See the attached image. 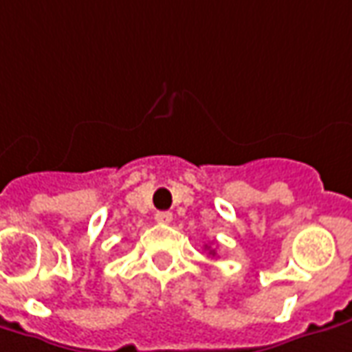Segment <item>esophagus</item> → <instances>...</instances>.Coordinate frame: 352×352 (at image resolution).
Masks as SVG:
<instances>
[{
	"label": "esophagus",
	"mask_w": 352,
	"mask_h": 352,
	"mask_svg": "<svg viewBox=\"0 0 352 352\" xmlns=\"http://www.w3.org/2000/svg\"><path fill=\"white\" fill-rule=\"evenodd\" d=\"M156 221L162 226H167L173 221V214L171 212H156Z\"/></svg>",
	"instance_id": "1"
}]
</instances>
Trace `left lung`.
<instances>
[{
  "mask_svg": "<svg viewBox=\"0 0 352 352\" xmlns=\"http://www.w3.org/2000/svg\"><path fill=\"white\" fill-rule=\"evenodd\" d=\"M206 248H208V254H210V256H216V250H212L210 246H206Z\"/></svg>",
  "mask_w": 352,
  "mask_h": 352,
  "instance_id": "8db88e82",
  "label": "left lung"
}]
</instances>
